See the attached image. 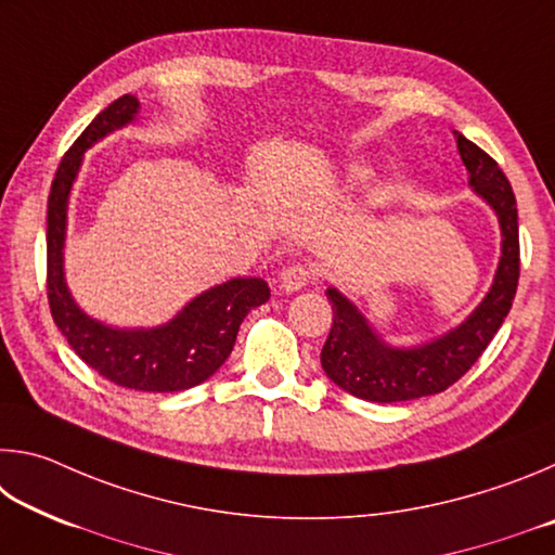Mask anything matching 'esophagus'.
<instances>
[{"label": "esophagus", "mask_w": 555, "mask_h": 555, "mask_svg": "<svg viewBox=\"0 0 555 555\" xmlns=\"http://www.w3.org/2000/svg\"><path fill=\"white\" fill-rule=\"evenodd\" d=\"M313 281V271L304 267V264H294V267H286L281 271L279 276V288L284 291V294H296V291L306 288L308 284Z\"/></svg>", "instance_id": "1"}]
</instances>
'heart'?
<instances>
[{
  "mask_svg": "<svg viewBox=\"0 0 555 555\" xmlns=\"http://www.w3.org/2000/svg\"><path fill=\"white\" fill-rule=\"evenodd\" d=\"M350 171H352V176H357V168H350Z\"/></svg>",
  "mask_w": 555,
  "mask_h": 555,
  "instance_id": "1",
  "label": "heart"
}]
</instances>
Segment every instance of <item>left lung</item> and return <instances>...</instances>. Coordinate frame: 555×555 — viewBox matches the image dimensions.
<instances>
[{"label": "left lung", "mask_w": 555, "mask_h": 555, "mask_svg": "<svg viewBox=\"0 0 555 555\" xmlns=\"http://www.w3.org/2000/svg\"><path fill=\"white\" fill-rule=\"evenodd\" d=\"M453 134L469 188L490 205L500 222L502 255L492 286L463 323L411 347L389 345L343 291L327 286L333 327L323 345L321 364L337 387L357 399L397 403L446 391L477 362L512 308L519 284V215L512 185L492 156L460 131Z\"/></svg>", "instance_id": "1"}]
</instances>
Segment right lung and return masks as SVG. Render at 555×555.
I'll use <instances>...</instances> for the list:
<instances>
[{"label": "right lung", "instance_id": "right-lung-1", "mask_svg": "<svg viewBox=\"0 0 555 555\" xmlns=\"http://www.w3.org/2000/svg\"><path fill=\"white\" fill-rule=\"evenodd\" d=\"M139 115V100L121 95L90 121L63 156L49 195V304L65 340L88 367L119 387L137 391H183L210 379L228 360L240 325L251 308L267 304L264 279L237 276L203 291L171 321L154 327H117L88 315L65 281V232L68 201L80 173L82 154L100 139L129 127Z\"/></svg>", "mask_w": 555, "mask_h": 555}]
</instances>
